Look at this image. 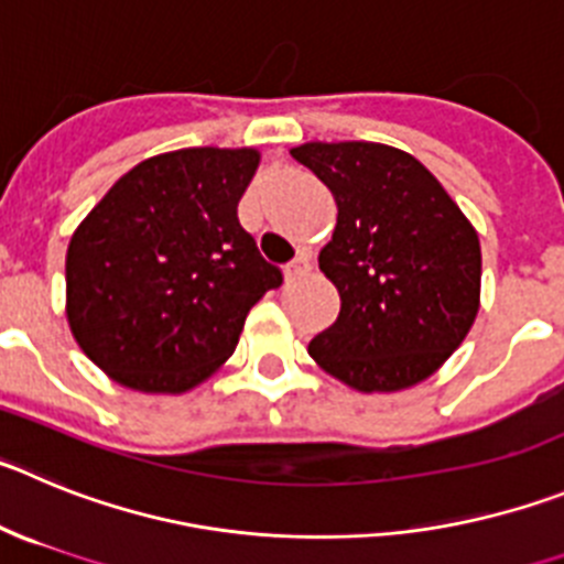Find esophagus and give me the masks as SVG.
<instances>
[{"label": "esophagus", "mask_w": 564, "mask_h": 564, "mask_svg": "<svg viewBox=\"0 0 564 564\" xmlns=\"http://www.w3.org/2000/svg\"><path fill=\"white\" fill-rule=\"evenodd\" d=\"M308 272H312V256H308L306 250H301L297 252V258L289 263L283 275H286V281H301V278H306Z\"/></svg>", "instance_id": "1"}]
</instances>
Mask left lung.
Listing matches in <instances>:
<instances>
[{
  "label": "left lung",
  "mask_w": 564,
  "mask_h": 564,
  "mask_svg": "<svg viewBox=\"0 0 564 564\" xmlns=\"http://www.w3.org/2000/svg\"><path fill=\"white\" fill-rule=\"evenodd\" d=\"M292 156L337 202L319 270L337 286L339 314L308 343V354L362 393L424 382L464 343L478 314V232L408 151L303 143Z\"/></svg>",
  "instance_id": "obj_1"
}]
</instances>
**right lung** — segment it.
Segmentation results:
<instances>
[{
    "mask_svg": "<svg viewBox=\"0 0 564 564\" xmlns=\"http://www.w3.org/2000/svg\"><path fill=\"white\" fill-rule=\"evenodd\" d=\"M256 149H180L120 176L69 238L67 319L123 388L185 393L236 351L250 308L283 283L238 221Z\"/></svg>",
    "mask_w": 564,
    "mask_h": 564,
    "instance_id": "right-lung-1",
    "label": "right lung"
}]
</instances>
